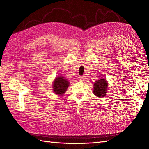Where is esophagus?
<instances>
[{"label": "esophagus", "mask_w": 149, "mask_h": 149, "mask_svg": "<svg viewBox=\"0 0 149 149\" xmlns=\"http://www.w3.org/2000/svg\"><path fill=\"white\" fill-rule=\"evenodd\" d=\"M85 79L84 76H79V77H78V80L79 81H84Z\"/></svg>", "instance_id": "esophagus-1"}]
</instances>
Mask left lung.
I'll use <instances>...</instances> for the list:
<instances>
[{"label": "left lung", "mask_w": 149, "mask_h": 149, "mask_svg": "<svg viewBox=\"0 0 149 149\" xmlns=\"http://www.w3.org/2000/svg\"><path fill=\"white\" fill-rule=\"evenodd\" d=\"M108 82L104 78L97 80L93 84V94L97 97H105L107 91Z\"/></svg>", "instance_id": "obj_1"}]
</instances>
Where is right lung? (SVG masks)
I'll list each match as a JSON object with an SVG mask.
<instances>
[{
	"label": "right lung",
	"mask_w": 149,
	"mask_h": 149,
	"mask_svg": "<svg viewBox=\"0 0 149 149\" xmlns=\"http://www.w3.org/2000/svg\"><path fill=\"white\" fill-rule=\"evenodd\" d=\"M70 86V82L64 76H58L53 82V90L58 96H63Z\"/></svg>",
	"instance_id": "add662e5"
}]
</instances>
